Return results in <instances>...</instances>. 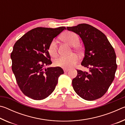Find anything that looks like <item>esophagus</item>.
I'll list each match as a JSON object with an SVG mask.
<instances>
[{
  "mask_svg": "<svg viewBox=\"0 0 125 125\" xmlns=\"http://www.w3.org/2000/svg\"><path fill=\"white\" fill-rule=\"evenodd\" d=\"M63 71H64V72H68L69 71V69H67V68H64L63 69Z\"/></svg>",
  "mask_w": 125,
  "mask_h": 125,
  "instance_id": "esophagus-1",
  "label": "esophagus"
}]
</instances>
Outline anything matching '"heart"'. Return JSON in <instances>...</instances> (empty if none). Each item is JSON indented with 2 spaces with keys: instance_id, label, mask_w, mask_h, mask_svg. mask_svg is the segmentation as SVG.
<instances>
[{
  "instance_id": "1",
  "label": "heart",
  "mask_w": 125,
  "mask_h": 125,
  "mask_svg": "<svg viewBox=\"0 0 125 125\" xmlns=\"http://www.w3.org/2000/svg\"><path fill=\"white\" fill-rule=\"evenodd\" d=\"M63 41L72 46H76L79 42V38L75 33L68 31L61 36ZM48 52L52 57H56L57 54V42L56 40H53L48 46ZM78 57L75 54H72L67 56H60L54 61V64L56 67L64 68H69L77 63Z\"/></svg>"
}]
</instances>
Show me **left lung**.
<instances>
[{
  "label": "left lung",
  "mask_w": 125,
  "mask_h": 125,
  "mask_svg": "<svg viewBox=\"0 0 125 125\" xmlns=\"http://www.w3.org/2000/svg\"><path fill=\"white\" fill-rule=\"evenodd\" d=\"M67 29L82 39L85 52L81 65L89 69V72L77 70V76L72 80L74 90L84 100L100 98L115 78L117 69L115 50L106 36L90 25L80 24Z\"/></svg>",
  "instance_id": "left-lung-1"
}]
</instances>
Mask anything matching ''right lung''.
<instances>
[{
  "mask_svg": "<svg viewBox=\"0 0 125 125\" xmlns=\"http://www.w3.org/2000/svg\"><path fill=\"white\" fill-rule=\"evenodd\" d=\"M65 29V27H37L15 43L10 56L12 71L20 90L26 96L33 100H42L54 91L58 77L64 72L59 67L45 68L52 64L48 46Z\"/></svg>",
  "mask_w": 125,
  "mask_h": 125,
  "instance_id": "1",
  "label": "right lung"
}]
</instances>
